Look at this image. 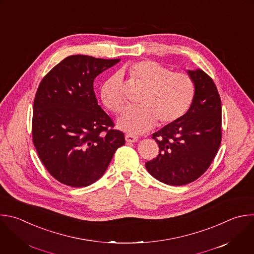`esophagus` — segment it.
Returning <instances> with one entry per match:
<instances>
[{
	"mask_svg": "<svg viewBox=\"0 0 254 254\" xmlns=\"http://www.w3.org/2000/svg\"><path fill=\"white\" fill-rule=\"evenodd\" d=\"M138 137L135 136V135H132V134H127L126 135V141L127 142H135L137 141Z\"/></svg>",
	"mask_w": 254,
	"mask_h": 254,
	"instance_id": "34e87169",
	"label": "esophagus"
}]
</instances>
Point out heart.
Returning a JSON list of instances; mask_svg holds the SVG:
<instances>
[{"label": "heart", "mask_w": 254, "mask_h": 254, "mask_svg": "<svg viewBox=\"0 0 254 254\" xmlns=\"http://www.w3.org/2000/svg\"><path fill=\"white\" fill-rule=\"evenodd\" d=\"M121 72L127 73L143 89L138 99L139 107L127 109L118 121V127L127 132H144L156 122L160 127L176 123L186 115L192 103L195 87L187 73L172 71L148 60L126 64ZM101 100L115 114L124 110L126 97L121 74H113L104 81Z\"/></svg>", "instance_id": "heart-1"}]
</instances>
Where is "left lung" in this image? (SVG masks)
Returning a JSON list of instances; mask_svg holds the SVG:
<instances>
[{
    "mask_svg": "<svg viewBox=\"0 0 254 254\" xmlns=\"http://www.w3.org/2000/svg\"><path fill=\"white\" fill-rule=\"evenodd\" d=\"M195 93L190 108L176 123L152 134L159 154L145 162L147 172L170 186H184L201 177L221 142V101L212 78L202 69L188 70Z\"/></svg>",
    "mask_w": 254,
    "mask_h": 254,
    "instance_id": "1",
    "label": "left lung"
}]
</instances>
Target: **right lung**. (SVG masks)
<instances>
[{"label": "right lung", "mask_w": 254, "mask_h": 254, "mask_svg": "<svg viewBox=\"0 0 254 254\" xmlns=\"http://www.w3.org/2000/svg\"><path fill=\"white\" fill-rule=\"evenodd\" d=\"M121 60L73 55L42 79L33 108L32 134L50 175L71 187L100 180L116 150L126 143L111 118L98 105L94 80Z\"/></svg>", "instance_id": "1"}]
</instances>
